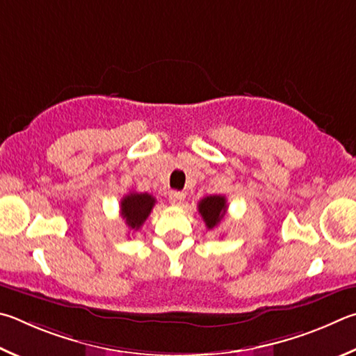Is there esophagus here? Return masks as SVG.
Listing matches in <instances>:
<instances>
[{"mask_svg": "<svg viewBox=\"0 0 356 356\" xmlns=\"http://www.w3.org/2000/svg\"><path fill=\"white\" fill-rule=\"evenodd\" d=\"M184 198H186L184 192L173 191V192H170V194H168V200H170V203L175 204V207H179V204H183Z\"/></svg>", "mask_w": 356, "mask_h": 356, "instance_id": "1", "label": "esophagus"}]
</instances>
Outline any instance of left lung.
Returning a JSON list of instances; mask_svg holds the SVG:
<instances>
[{
    "instance_id": "obj_1",
    "label": "left lung",
    "mask_w": 356,
    "mask_h": 356,
    "mask_svg": "<svg viewBox=\"0 0 356 356\" xmlns=\"http://www.w3.org/2000/svg\"><path fill=\"white\" fill-rule=\"evenodd\" d=\"M227 208V198L223 195L204 197L198 203V213L202 214L208 229H213L219 225L220 220L225 217Z\"/></svg>"
}]
</instances>
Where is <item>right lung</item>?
Masks as SVG:
<instances>
[{"mask_svg":"<svg viewBox=\"0 0 356 356\" xmlns=\"http://www.w3.org/2000/svg\"><path fill=\"white\" fill-rule=\"evenodd\" d=\"M156 198L147 192H129L122 198L120 214L129 229L137 232L152 213Z\"/></svg>","mask_w":356,"mask_h":356,"instance_id":"1","label":"right lung"}]
</instances>
